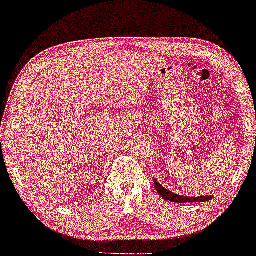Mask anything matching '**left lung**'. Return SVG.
Listing matches in <instances>:
<instances>
[{"label": "left lung", "mask_w": 256, "mask_h": 256, "mask_svg": "<svg viewBox=\"0 0 256 256\" xmlns=\"http://www.w3.org/2000/svg\"><path fill=\"white\" fill-rule=\"evenodd\" d=\"M154 185H156V192L160 194L162 198L174 203H194V202H208V200H212V196H198V198H187V196L177 195L172 192H169L166 190L161 184L156 182V179H154Z\"/></svg>", "instance_id": "8db88e82"}]
</instances>
